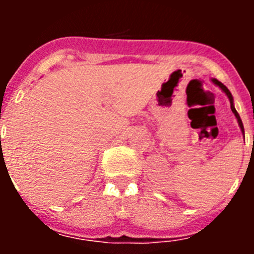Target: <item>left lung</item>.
I'll use <instances>...</instances> for the list:
<instances>
[{"label":"left lung","instance_id":"left-lung-1","mask_svg":"<svg viewBox=\"0 0 254 254\" xmlns=\"http://www.w3.org/2000/svg\"><path fill=\"white\" fill-rule=\"evenodd\" d=\"M212 82H214V84H216L217 86L220 87V89H221V90L224 91V93L226 94V95H228V98H229V100H230V108H232V111H233V113H234V116L237 117V120H238V123H239V127H241V129H242V132H243L244 133V127H243V123H242V120H241V117H239V114H238V112L235 111V108H234V105H233V96H232V94H230V91L228 90V87L225 86V85L224 84H221V82L219 81V80H216V78H212Z\"/></svg>","mask_w":254,"mask_h":254}]
</instances>
